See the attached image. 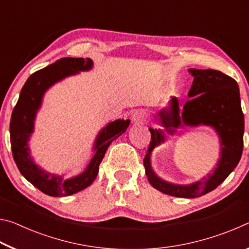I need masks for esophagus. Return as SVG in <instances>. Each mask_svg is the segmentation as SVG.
Instances as JSON below:
<instances>
[{
    "instance_id": "esophagus-1",
    "label": "esophagus",
    "mask_w": 249,
    "mask_h": 249,
    "mask_svg": "<svg viewBox=\"0 0 249 249\" xmlns=\"http://www.w3.org/2000/svg\"><path fill=\"white\" fill-rule=\"evenodd\" d=\"M146 112L142 111V109H138V111H136L133 114L132 116V120L134 123L136 124H141V123H144V122L146 121Z\"/></svg>"
}]
</instances>
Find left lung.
I'll return each instance as SVG.
<instances>
[{
  "instance_id": "obj_1",
  "label": "left lung",
  "mask_w": 249,
  "mask_h": 249,
  "mask_svg": "<svg viewBox=\"0 0 249 249\" xmlns=\"http://www.w3.org/2000/svg\"><path fill=\"white\" fill-rule=\"evenodd\" d=\"M193 78L183 107L171 96L166 107L160 109L156 117L163 129L149 128L151 141L144 158V166L149 183L158 191L177 197L193 199L204 196L217 188L233 171L243 153L244 114L237 82L218 70L189 69ZM209 125L220 138L221 153L217 167L210 174L196 183L177 185L168 183L155 175L151 167V153L164 142L165 133L174 134L178 128Z\"/></svg>"
}]
</instances>
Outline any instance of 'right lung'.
Segmentation results:
<instances>
[{"instance_id": "obj_1", "label": "right lung", "mask_w": 249, "mask_h": 249, "mask_svg": "<svg viewBox=\"0 0 249 249\" xmlns=\"http://www.w3.org/2000/svg\"><path fill=\"white\" fill-rule=\"evenodd\" d=\"M92 68L93 61L90 58H61L54 64L36 71L25 82L12 113L11 147L16 166L25 179L47 196H67L89 187L98 176L99 166L108 146L125 132L130 123L129 120L119 119L101 129L94 141L93 156L90 162L77 176L66 178L65 175L50 174L34 161L28 142L34 133L36 114L43 103L46 91L67 77Z\"/></svg>"}]
</instances>
